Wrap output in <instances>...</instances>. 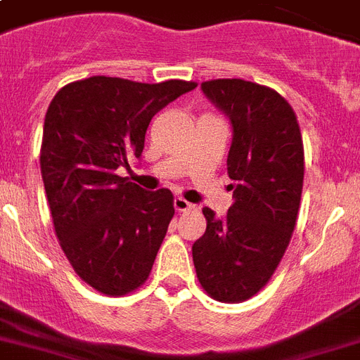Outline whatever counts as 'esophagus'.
<instances>
[{
  "instance_id": "esophagus-1",
  "label": "esophagus",
  "mask_w": 360,
  "mask_h": 360,
  "mask_svg": "<svg viewBox=\"0 0 360 360\" xmlns=\"http://www.w3.org/2000/svg\"><path fill=\"white\" fill-rule=\"evenodd\" d=\"M173 204H174V210H176L178 213H182V212H187V210H193V204L191 202H187L186 198H182V197H174V200H173Z\"/></svg>"
}]
</instances>
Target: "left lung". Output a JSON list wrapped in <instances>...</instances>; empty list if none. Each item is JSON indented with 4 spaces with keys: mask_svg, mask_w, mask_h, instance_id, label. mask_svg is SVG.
Instances as JSON below:
<instances>
[{
    "mask_svg": "<svg viewBox=\"0 0 360 360\" xmlns=\"http://www.w3.org/2000/svg\"><path fill=\"white\" fill-rule=\"evenodd\" d=\"M231 124L226 217L204 207L207 226L193 245L200 285L219 302H243L263 289L296 226L304 187V143L294 110L278 91L240 79L200 84Z\"/></svg>",
    "mask_w": 360,
    "mask_h": 360,
    "instance_id": "obj_1",
    "label": "left lung"
}]
</instances>
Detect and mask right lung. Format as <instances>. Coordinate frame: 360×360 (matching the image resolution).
Returning <instances> with one entry per match:
<instances>
[{"label":"right lung","mask_w":360,"mask_h":360,"mask_svg":"<svg viewBox=\"0 0 360 360\" xmlns=\"http://www.w3.org/2000/svg\"><path fill=\"white\" fill-rule=\"evenodd\" d=\"M195 88L90 77L64 86L47 108L40 167L56 237L99 292L121 296L150 274L174 215L173 193L145 191L115 173L141 158L153 115Z\"/></svg>","instance_id":"obj_1"}]
</instances>
